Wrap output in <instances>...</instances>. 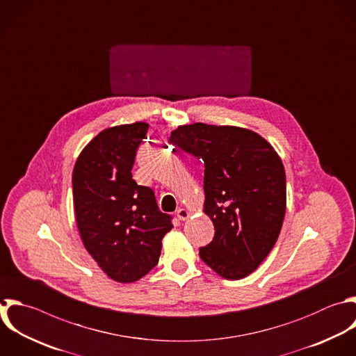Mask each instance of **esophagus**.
Masks as SVG:
<instances>
[{"label":"esophagus","instance_id":"esophagus-1","mask_svg":"<svg viewBox=\"0 0 356 356\" xmlns=\"http://www.w3.org/2000/svg\"><path fill=\"white\" fill-rule=\"evenodd\" d=\"M177 217H178L181 221H185V220L189 217V211L185 210V209H179V210H177Z\"/></svg>","mask_w":356,"mask_h":356}]
</instances>
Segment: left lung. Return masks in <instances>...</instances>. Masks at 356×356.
Listing matches in <instances>:
<instances>
[{"mask_svg":"<svg viewBox=\"0 0 356 356\" xmlns=\"http://www.w3.org/2000/svg\"><path fill=\"white\" fill-rule=\"evenodd\" d=\"M168 142L204 163V213L214 224L200 259L227 280L254 271L273 249L285 216L281 159L260 135L236 127L196 122L178 127Z\"/></svg>","mask_w":356,"mask_h":356,"instance_id":"8db88e82","label":"left lung"}]
</instances>
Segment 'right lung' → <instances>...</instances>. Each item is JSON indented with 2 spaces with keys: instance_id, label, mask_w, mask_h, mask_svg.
<instances>
[{
  "instance_id": "add662e5",
  "label": "right lung",
  "mask_w": 356,
  "mask_h": 356,
  "mask_svg": "<svg viewBox=\"0 0 356 356\" xmlns=\"http://www.w3.org/2000/svg\"><path fill=\"white\" fill-rule=\"evenodd\" d=\"M149 125L135 122L100 132L81 153L72 174L76 224L86 250L118 282H134L157 263L172 217L159 210L152 188L132 178Z\"/></svg>"
}]
</instances>
